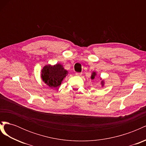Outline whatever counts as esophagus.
<instances>
[{
  "instance_id": "esophagus-1",
  "label": "esophagus",
  "mask_w": 146,
  "mask_h": 146,
  "mask_svg": "<svg viewBox=\"0 0 146 146\" xmlns=\"http://www.w3.org/2000/svg\"><path fill=\"white\" fill-rule=\"evenodd\" d=\"M76 75L77 76H81L82 75V72H76Z\"/></svg>"
}]
</instances>
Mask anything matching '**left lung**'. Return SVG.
<instances>
[{"mask_svg":"<svg viewBox=\"0 0 146 146\" xmlns=\"http://www.w3.org/2000/svg\"><path fill=\"white\" fill-rule=\"evenodd\" d=\"M96 76V73L95 72H93L92 73L91 78V79H92V80H93V79L95 78ZM101 84H102V86L104 85V80H102V81L101 82Z\"/></svg>","mask_w":146,"mask_h":146,"instance_id":"obj_1","label":"left lung"}]
</instances>
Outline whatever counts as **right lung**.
<instances>
[{"mask_svg":"<svg viewBox=\"0 0 146 146\" xmlns=\"http://www.w3.org/2000/svg\"><path fill=\"white\" fill-rule=\"evenodd\" d=\"M68 74L61 64L51 66H45L41 70V78L42 81L50 88L59 86L63 79Z\"/></svg>","mask_w":146,"mask_h":146,"instance_id":"1","label":"right lung"}]
</instances>
